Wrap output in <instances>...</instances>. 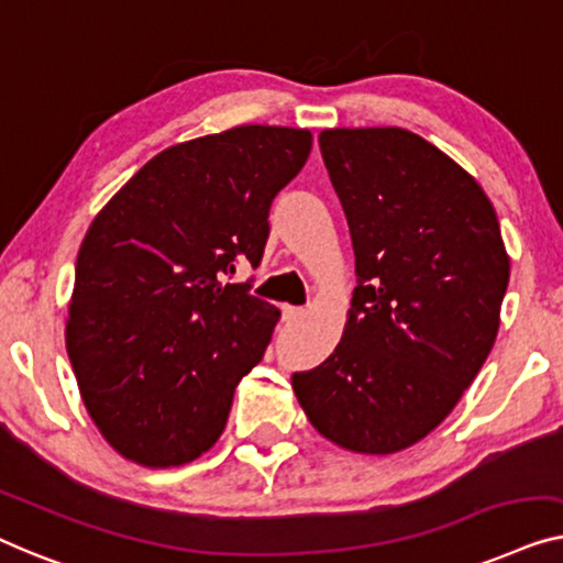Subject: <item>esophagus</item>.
<instances>
[{"mask_svg":"<svg viewBox=\"0 0 563 563\" xmlns=\"http://www.w3.org/2000/svg\"><path fill=\"white\" fill-rule=\"evenodd\" d=\"M280 313H283V321L285 323H292V321H298L300 316H303V308H298V306H280Z\"/></svg>","mask_w":563,"mask_h":563,"instance_id":"esophagus-1","label":"esophagus"}]
</instances>
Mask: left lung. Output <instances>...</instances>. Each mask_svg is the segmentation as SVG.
I'll return each instance as SVG.
<instances>
[{
    "mask_svg": "<svg viewBox=\"0 0 563 563\" xmlns=\"http://www.w3.org/2000/svg\"><path fill=\"white\" fill-rule=\"evenodd\" d=\"M350 224L357 288L342 342L292 393L323 439L395 454L437 429L485 364L510 280L482 186L400 126L319 134Z\"/></svg>",
    "mask_w": 563,
    "mask_h": 563,
    "instance_id": "1",
    "label": "left lung"
}]
</instances>
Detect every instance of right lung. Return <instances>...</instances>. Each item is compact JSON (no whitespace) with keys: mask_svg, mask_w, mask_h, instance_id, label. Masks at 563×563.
<instances>
[{"mask_svg":"<svg viewBox=\"0 0 563 563\" xmlns=\"http://www.w3.org/2000/svg\"><path fill=\"white\" fill-rule=\"evenodd\" d=\"M311 132L242 124L147 161L93 217L76 257L66 350L91 421L117 454L165 470L224 431L234 387L280 311L227 283L260 265L267 213Z\"/></svg>","mask_w":563,"mask_h":563,"instance_id":"add662e5","label":"right lung"}]
</instances>
